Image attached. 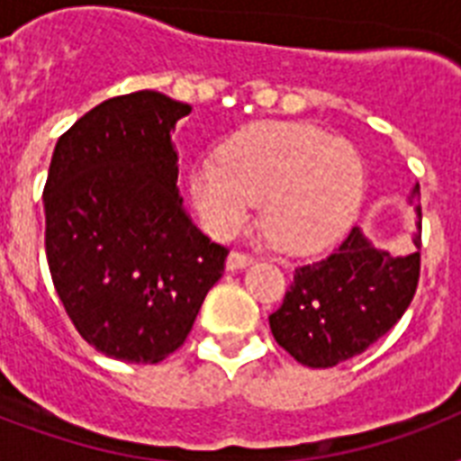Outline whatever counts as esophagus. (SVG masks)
Returning <instances> with one entry per match:
<instances>
[{"label": "esophagus", "mask_w": 461, "mask_h": 461, "mask_svg": "<svg viewBox=\"0 0 461 461\" xmlns=\"http://www.w3.org/2000/svg\"><path fill=\"white\" fill-rule=\"evenodd\" d=\"M253 263V256L249 253H241V251H231L227 256V270H241V267L251 266Z\"/></svg>", "instance_id": "34e87169"}]
</instances>
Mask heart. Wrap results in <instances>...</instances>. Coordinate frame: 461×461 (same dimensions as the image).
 Returning <instances> with one entry per match:
<instances>
[{"label":"heart","instance_id":"obj_1","mask_svg":"<svg viewBox=\"0 0 461 461\" xmlns=\"http://www.w3.org/2000/svg\"><path fill=\"white\" fill-rule=\"evenodd\" d=\"M188 191L203 222L234 234L263 201V227L287 251H315L351 224L364 195V162L349 140L306 124L263 122L201 159Z\"/></svg>","mask_w":461,"mask_h":461}]
</instances>
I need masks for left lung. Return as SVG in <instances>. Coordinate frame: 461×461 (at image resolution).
Returning <instances> with one entry per match:
<instances>
[{"label":"left lung","instance_id":"obj_1","mask_svg":"<svg viewBox=\"0 0 461 461\" xmlns=\"http://www.w3.org/2000/svg\"><path fill=\"white\" fill-rule=\"evenodd\" d=\"M419 195L416 186L414 201ZM416 212L421 217L419 205ZM419 275L421 253L394 256L351 227L330 256L296 267L285 302L270 315L273 337L299 364L337 366L368 349L400 321L414 299Z\"/></svg>","mask_w":461,"mask_h":461}]
</instances>
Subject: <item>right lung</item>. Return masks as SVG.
Here are the masks:
<instances>
[{
    "instance_id": "obj_1",
    "label": "right lung",
    "mask_w": 461,
    "mask_h": 461,
    "mask_svg": "<svg viewBox=\"0 0 461 461\" xmlns=\"http://www.w3.org/2000/svg\"><path fill=\"white\" fill-rule=\"evenodd\" d=\"M191 107L139 90L86 112L54 146L45 251L67 315L88 344L158 364L186 342L227 249L184 208L172 129Z\"/></svg>"
}]
</instances>
